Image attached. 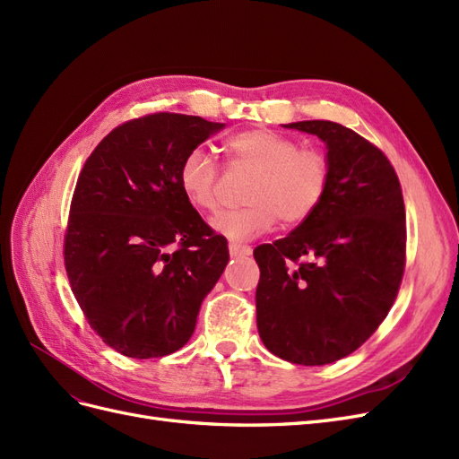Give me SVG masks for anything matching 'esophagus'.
<instances>
[{
  "label": "esophagus",
  "mask_w": 459,
  "mask_h": 459,
  "mask_svg": "<svg viewBox=\"0 0 459 459\" xmlns=\"http://www.w3.org/2000/svg\"><path fill=\"white\" fill-rule=\"evenodd\" d=\"M253 253V248L248 245H241V243H230V255L231 256H248Z\"/></svg>",
  "instance_id": "obj_1"
}]
</instances>
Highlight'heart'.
Wrapping results in <instances>:
<instances>
[{"label": "heart", "mask_w": 459, "mask_h": 459, "mask_svg": "<svg viewBox=\"0 0 459 459\" xmlns=\"http://www.w3.org/2000/svg\"><path fill=\"white\" fill-rule=\"evenodd\" d=\"M226 160L235 170L253 172L245 189L247 206L221 212L212 228L233 241H247L283 226L307 221L324 203L331 184V159L317 147H304L295 137L275 130L253 128L221 142ZM218 166L203 149H191L179 162L178 184L199 212L218 211Z\"/></svg>", "instance_id": "1"}]
</instances>
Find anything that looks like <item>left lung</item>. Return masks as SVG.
I'll list each match as a JSON object with an SVG mask.
<instances>
[{"mask_svg": "<svg viewBox=\"0 0 459 459\" xmlns=\"http://www.w3.org/2000/svg\"><path fill=\"white\" fill-rule=\"evenodd\" d=\"M327 145L331 184L287 238L255 248L256 325L287 362L324 366L359 349L393 308L406 268V211L385 152L331 120L287 124Z\"/></svg>", "mask_w": 459, "mask_h": 459, "instance_id": "8db88e82", "label": "left lung"}]
</instances>
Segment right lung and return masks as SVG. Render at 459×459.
<instances>
[{"mask_svg":"<svg viewBox=\"0 0 459 459\" xmlns=\"http://www.w3.org/2000/svg\"><path fill=\"white\" fill-rule=\"evenodd\" d=\"M220 122L178 113L132 118L93 149L71 201L63 258L90 327L117 352L147 359L189 341L228 241L184 197L179 162Z\"/></svg>","mask_w":459,"mask_h":459,"instance_id":"1","label":"right lung"}]
</instances>
